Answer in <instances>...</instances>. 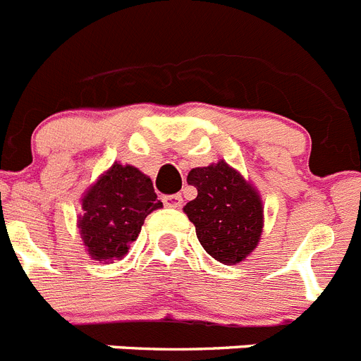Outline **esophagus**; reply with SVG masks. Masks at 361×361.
Wrapping results in <instances>:
<instances>
[{
    "label": "esophagus",
    "mask_w": 361,
    "mask_h": 361,
    "mask_svg": "<svg viewBox=\"0 0 361 361\" xmlns=\"http://www.w3.org/2000/svg\"><path fill=\"white\" fill-rule=\"evenodd\" d=\"M164 203L167 204V207H171V209H180L181 203H183V197H181V194H173V196H165L164 197Z\"/></svg>",
    "instance_id": "1"
}]
</instances>
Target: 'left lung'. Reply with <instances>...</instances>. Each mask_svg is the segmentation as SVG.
Instances as JSON below:
<instances>
[{"instance_id": "obj_1", "label": "left lung", "mask_w": 361, "mask_h": 361, "mask_svg": "<svg viewBox=\"0 0 361 361\" xmlns=\"http://www.w3.org/2000/svg\"><path fill=\"white\" fill-rule=\"evenodd\" d=\"M187 181L197 188V197L183 212L196 226L204 252L223 264L245 261L259 246L264 226L257 188L225 160L192 169Z\"/></svg>"}]
</instances>
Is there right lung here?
Returning <instances> with one entry per match:
<instances>
[{
  "mask_svg": "<svg viewBox=\"0 0 361 361\" xmlns=\"http://www.w3.org/2000/svg\"><path fill=\"white\" fill-rule=\"evenodd\" d=\"M80 239L95 261H120L140 233L145 217L161 209L152 181L135 165L115 161L80 197Z\"/></svg>",
  "mask_w": 361,
  "mask_h": 361,
  "instance_id": "obj_1",
  "label": "right lung"
}]
</instances>
